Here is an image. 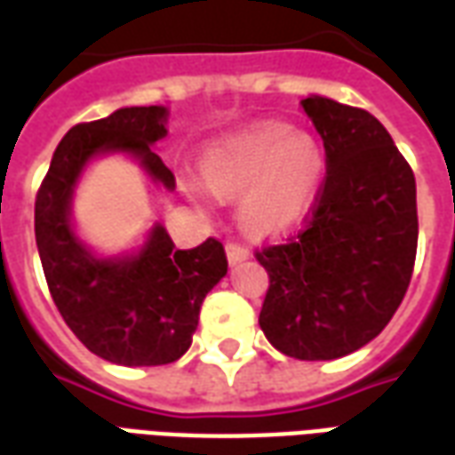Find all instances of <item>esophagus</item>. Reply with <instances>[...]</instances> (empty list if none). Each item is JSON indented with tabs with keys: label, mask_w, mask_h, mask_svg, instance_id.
I'll return each instance as SVG.
<instances>
[{
	"label": "esophagus",
	"mask_w": 455,
	"mask_h": 455,
	"mask_svg": "<svg viewBox=\"0 0 455 455\" xmlns=\"http://www.w3.org/2000/svg\"><path fill=\"white\" fill-rule=\"evenodd\" d=\"M248 253L246 248L241 246V243H227V258L231 266H238V263H243V260H248Z\"/></svg>",
	"instance_id": "obj_1"
}]
</instances>
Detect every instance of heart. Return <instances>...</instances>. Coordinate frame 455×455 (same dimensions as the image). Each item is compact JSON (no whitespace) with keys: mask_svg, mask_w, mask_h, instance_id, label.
Returning a JSON list of instances; mask_svg holds the SVG:
<instances>
[{"mask_svg":"<svg viewBox=\"0 0 455 455\" xmlns=\"http://www.w3.org/2000/svg\"><path fill=\"white\" fill-rule=\"evenodd\" d=\"M199 180L182 189L197 207L212 209L214 197L241 199V221L253 234H285L315 207L326 175L319 140L287 124H258L214 140L199 158Z\"/></svg>","mask_w":455,"mask_h":455,"instance_id":"1","label":"heart"}]
</instances>
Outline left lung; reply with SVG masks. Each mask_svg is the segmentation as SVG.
I'll return each mask as SVG.
<instances>
[{"label":"left lung","instance_id":"8db88e82","mask_svg":"<svg viewBox=\"0 0 455 455\" xmlns=\"http://www.w3.org/2000/svg\"><path fill=\"white\" fill-rule=\"evenodd\" d=\"M302 109L324 140L326 180L302 234L256 253L270 277L258 316L277 351L334 361L397 312L417 256V185L380 121L322 94Z\"/></svg>","mask_w":455,"mask_h":455}]
</instances>
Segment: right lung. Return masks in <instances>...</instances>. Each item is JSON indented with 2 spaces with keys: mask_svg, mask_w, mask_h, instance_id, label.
Listing matches in <instances>:
<instances>
[{
  "mask_svg": "<svg viewBox=\"0 0 455 455\" xmlns=\"http://www.w3.org/2000/svg\"><path fill=\"white\" fill-rule=\"evenodd\" d=\"M168 107H121L68 131L36 197V246L58 312L73 334L116 365L178 361L197 331L199 307L227 275L217 238L178 251L160 221L139 248L97 253L77 234L73 199L90 163L104 156L136 160L156 189H175V175L153 150L168 136Z\"/></svg>",
  "mask_w": 455,
  "mask_h": 455,
  "instance_id": "right-lung-1",
  "label": "right lung"
}]
</instances>
